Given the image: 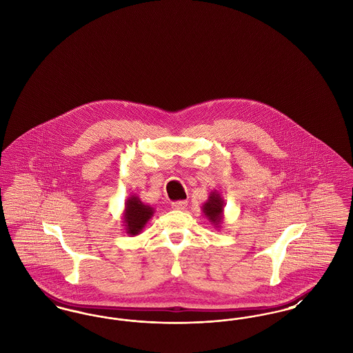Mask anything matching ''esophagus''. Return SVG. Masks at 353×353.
<instances>
[{
	"mask_svg": "<svg viewBox=\"0 0 353 353\" xmlns=\"http://www.w3.org/2000/svg\"><path fill=\"white\" fill-rule=\"evenodd\" d=\"M188 206V201H174L172 202V209L174 210H184Z\"/></svg>",
	"mask_w": 353,
	"mask_h": 353,
	"instance_id": "obj_1",
	"label": "esophagus"
}]
</instances>
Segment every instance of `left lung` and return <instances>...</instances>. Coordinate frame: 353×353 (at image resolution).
Here are the masks:
<instances>
[{"instance_id": "left-lung-1", "label": "left lung", "mask_w": 353, "mask_h": 353, "mask_svg": "<svg viewBox=\"0 0 353 353\" xmlns=\"http://www.w3.org/2000/svg\"><path fill=\"white\" fill-rule=\"evenodd\" d=\"M202 213L209 222L214 226V229L219 230L222 223H223V208H225V201L221 197L219 190L210 192L209 197L206 202L202 203Z\"/></svg>"}]
</instances>
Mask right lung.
Masks as SVG:
<instances>
[{"mask_svg":"<svg viewBox=\"0 0 353 353\" xmlns=\"http://www.w3.org/2000/svg\"><path fill=\"white\" fill-rule=\"evenodd\" d=\"M153 214L154 209L151 205L144 203L136 194L128 196L124 202V210L121 216L125 234L131 236L140 234L148 223V221L153 217Z\"/></svg>","mask_w":353,"mask_h":353,"instance_id":"obj_1","label":"right lung"}]
</instances>
